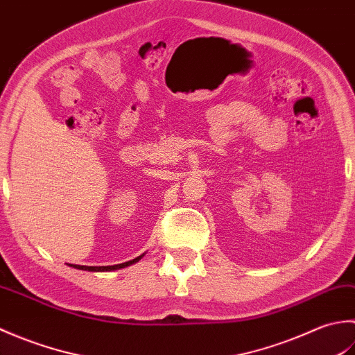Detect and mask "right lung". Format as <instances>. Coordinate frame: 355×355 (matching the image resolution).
<instances>
[{
    "label": "right lung",
    "instance_id": "right-lung-1",
    "mask_svg": "<svg viewBox=\"0 0 355 355\" xmlns=\"http://www.w3.org/2000/svg\"><path fill=\"white\" fill-rule=\"evenodd\" d=\"M141 258V256H139V258H135L132 261H128V262H123V263H117V266H102V267H88V266H73L71 267L74 268H79V270H87V271H111V270H117V268H125L128 266H131V263L137 262L139 259Z\"/></svg>",
    "mask_w": 355,
    "mask_h": 355
}]
</instances>
